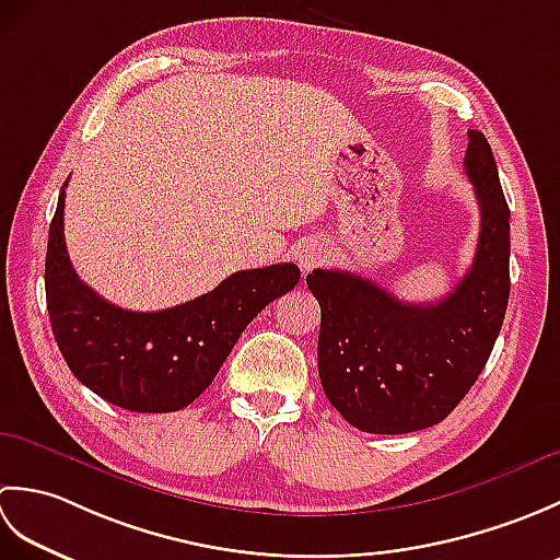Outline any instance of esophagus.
Masks as SVG:
<instances>
[{"mask_svg":"<svg viewBox=\"0 0 560 560\" xmlns=\"http://www.w3.org/2000/svg\"><path fill=\"white\" fill-rule=\"evenodd\" d=\"M295 257H299V265H301L303 271H311V269L323 265V261L327 259V247H325V243L311 241V243H305L303 247H299V255H295Z\"/></svg>","mask_w":560,"mask_h":560,"instance_id":"34e87169","label":"esophagus"}]
</instances>
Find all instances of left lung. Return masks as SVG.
I'll list each match as a JSON object with an SVG mask.
<instances>
[{
	"mask_svg": "<svg viewBox=\"0 0 560 560\" xmlns=\"http://www.w3.org/2000/svg\"><path fill=\"white\" fill-rule=\"evenodd\" d=\"M464 171L481 231L469 271L438 303H401L351 271L315 269L323 311L317 368L327 399L353 428L377 435L440 423L477 383L510 295V209L489 141L469 129Z\"/></svg>",
	"mask_w": 560,
	"mask_h": 560,
	"instance_id": "1",
	"label": "left lung"
}]
</instances>
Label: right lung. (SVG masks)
Masks as SVG:
<instances>
[{"label":"right lung","mask_w":560,"mask_h":560,"mask_svg":"<svg viewBox=\"0 0 560 560\" xmlns=\"http://www.w3.org/2000/svg\"><path fill=\"white\" fill-rule=\"evenodd\" d=\"M65 187L47 235V313L69 371L115 407L141 413L185 409L211 385L261 307L301 279V269L287 261L235 271L213 291L168 311H125L101 299L71 267Z\"/></svg>","instance_id":"right-lung-1"}]
</instances>
